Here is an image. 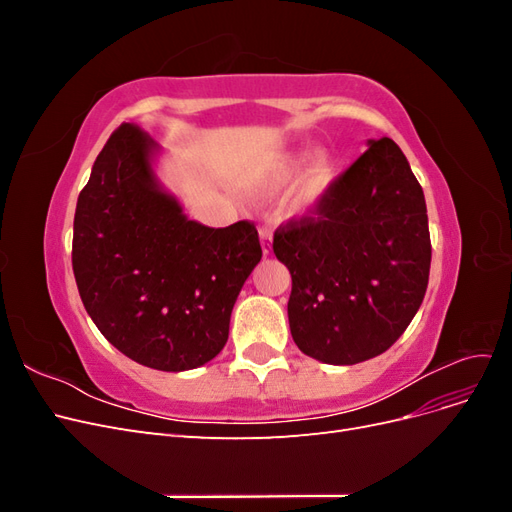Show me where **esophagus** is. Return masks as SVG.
Masks as SVG:
<instances>
[{"label":"esophagus","instance_id":"1","mask_svg":"<svg viewBox=\"0 0 512 512\" xmlns=\"http://www.w3.org/2000/svg\"><path fill=\"white\" fill-rule=\"evenodd\" d=\"M258 235H260V245H262V254L269 256L273 250V232L269 228H258Z\"/></svg>","mask_w":512,"mask_h":512}]
</instances>
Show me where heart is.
<instances>
[{
	"label": "heart",
	"mask_w": 512,
	"mask_h": 512,
	"mask_svg": "<svg viewBox=\"0 0 512 512\" xmlns=\"http://www.w3.org/2000/svg\"><path fill=\"white\" fill-rule=\"evenodd\" d=\"M305 160H307V153H290V156H286L267 175L265 183H262V192L273 194L286 188V185L292 183L294 177L301 173ZM333 177H335L333 160L327 156V153H316L299 177L297 190H294V207L301 211L316 207L322 200V196L327 194Z\"/></svg>",
	"instance_id": "obj_1"
}]
</instances>
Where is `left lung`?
I'll return each mask as SVG.
<instances>
[{
  "label": "left lung",
  "mask_w": 512,
  "mask_h": 512,
  "mask_svg": "<svg viewBox=\"0 0 512 512\" xmlns=\"http://www.w3.org/2000/svg\"><path fill=\"white\" fill-rule=\"evenodd\" d=\"M273 252L292 277L294 344L329 365L389 350L423 303L431 241L421 183L391 138L329 185L316 215L275 230Z\"/></svg>",
  "instance_id": "obj_1"
}]
</instances>
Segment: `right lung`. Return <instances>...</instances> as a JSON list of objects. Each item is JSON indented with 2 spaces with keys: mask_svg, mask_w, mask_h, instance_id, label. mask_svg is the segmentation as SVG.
Returning <instances> with one entry per match:
<instances>
[{
  "mask_svg": "<svg viewBox=\"0 0 512 512\" xmlns=\"http://www.w3.org/2000/svg\"><path fill=\"white\" fill-rule=\"evenodd\" d=\"M160 151L134 123L108 138L76 203L72 269L87 314L119 352L185 371L224 348L262 250L250 222L190 220L153 170Z\"/></svg>",
  "mask_w": 512,
  "mask_h": 512,
  "instance_id": "add662e5",
  "label": "right lung"
}]
</instances>
